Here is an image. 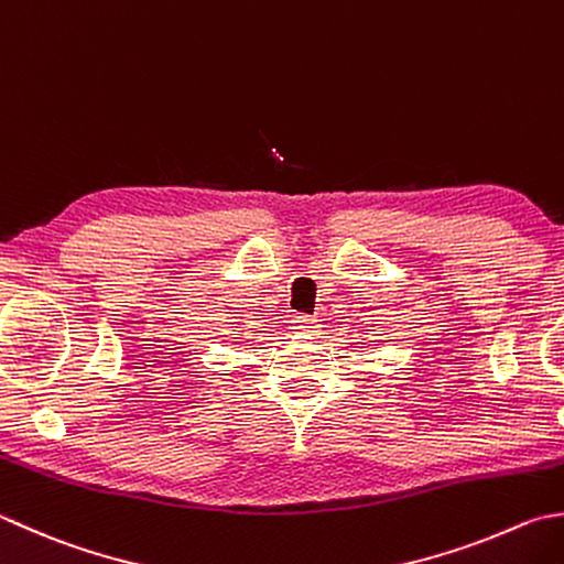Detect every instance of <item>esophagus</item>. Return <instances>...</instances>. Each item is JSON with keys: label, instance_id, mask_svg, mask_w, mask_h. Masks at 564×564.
Returning a JSON list of instances; mask_svg holds the SVG:
<instances>
[{"label": "esophagus", "instance_id": "esophagus-1", "mask_svg": "<svg viewBox=\"0 0 564 564\" xmlns=\"http://www.w3.org/2000/svg\"><path fill=\"white\" fill-rule=\"evenodd\" d=\"M293 325H295V329H301V333H313V329H315V319H313L311 315H297V317L293 319Z\"/></svg>", "mask_w": 564, "mask_h": 564}]
</instances>
